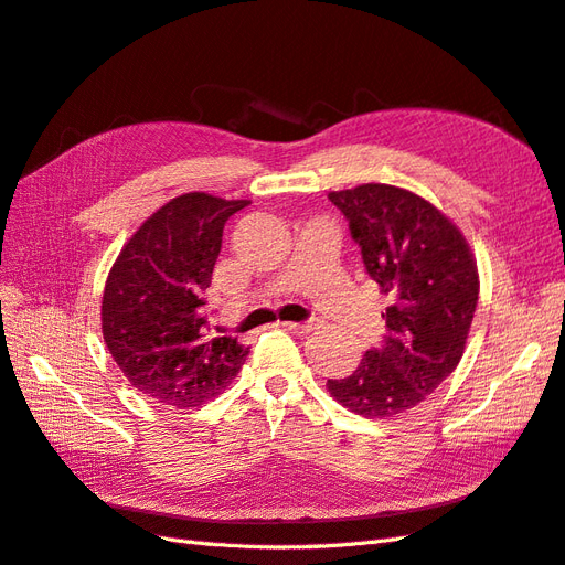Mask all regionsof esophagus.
Masks as SVG:
<instances>
[{
	"label": "esophagus",
	"instance_id": "esophagus-1",
	"mask_svg": "<svg viewBox=\"0 0 565 565\" xmlns=\"http://www.w3.org/2000/svg\"><path fill=\"white\" fill-rule=\"evenodd\" d=\"M284 327H286L288 331H291V334L306 337V334H310V331L320 329V322H317V320H310V322H286Z\"/></svg>",
	"mask_w": 565,
	"mask_h": 565
}]
</instances>
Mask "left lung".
Listing matches in <instances>:
<instances>
[{
	"label": "left lung",
	"instance_id": "8db88e82",
	"mask_svg": "<svg viewBox=\"0 0 565 565\" xmlns=\"http://www.w3.org/2000/svg\"><path fill=\"white\" fill-rule=\"evenodd\" d=\"M329 200L388 308L382 341L353 374L327 386L355 415L394 417L423 403L460 363L480 294L477 265L460 231L411 191L365 183Z\"/></svg>",
	"mask_w": 565,
	"mask_h": 565
}]
</instances>
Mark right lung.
Segmentation results:
<instances>
[{
    "instance_id": "1",
    "label": "right lung",
    "mask_w": 565,
    "mask_h": 565,
    "mask_svg": "<svg viewBox=\"0 0 565 565\" xmlns=\"http://www.w3.org/2000/svg\"><path fill=\"white\" fill-rule=\"evenodd\" d=\"M248 200L185 193L159 207L124 245L103 298V334L138 392L164 406L195 408L220 396L248 349L212 337L205 291L228 216Z\"/></svg>"
}]
</instances>
